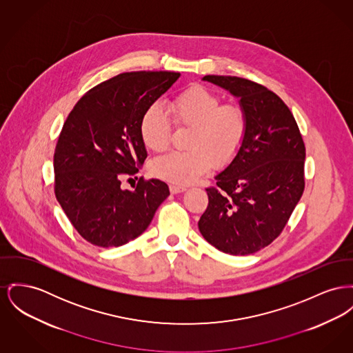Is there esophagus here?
Instances as JSON below:
<instances>
[{"label":"esophagus","instance_id":"1","mask_svg":"<svg viewBox=\"0 0 353 353\" xmlns=\"http://www.w3.org/2000/svg\"><path fill=\"white\" fill-rule=\"evenodd\" d=\"M169 190H170V193H173V194H177V193L185 192V190H187V188L183 187V185H176V184H172V185H169Z\"/></svg>","mask_w":353,"mask_h":353}]
</instances>
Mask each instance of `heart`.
Segmentation results:
<instances>
[{
    "mask_svg": "<svg viewBox=\"0 0 353 353\" xmlns=\"http://www.w3.org/2000/svg\"><path fill=\"white\" fill-rule=\"evenodd\" d=\"M179 128H190L187 152H170L150 163V173L176 184L201 179L209 168H223L237 156L244 143L248 119L241 105L221 104L220 97L203 85H192L169 104ZM140 137L146 149L163 152L169 146L172 128L163 106L149 105L140 120Z\"/></svg>",
    "mask_w": 353,
    "mask_h": 353,
    "instance_id": "heart-1",
    "label": "heart"
}]
</instances>
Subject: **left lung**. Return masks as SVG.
<instances>
[{"label":"left lung","instance_id":"1","mask_svg":"<svg viewBox=\"0 0 353 353\" xmlns=\"http://www.w3.org/2000/svg\"><path fill=\"white\" fill-rule=\"evenodd\" d=\"M204 81L237 97L248 129L237 156L207 188L199 229L214 248L245 256L279 237L304 192L305 146L284 101L268 88L233 76Z\"/></svg>","mask_w":353,"mask_h":353}]
</instances>
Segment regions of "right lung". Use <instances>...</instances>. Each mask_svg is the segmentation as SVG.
Returning <instances> with one entry per match:
<instances>
[{"mask_svg": "<svg viewBox=\"0 0 353 353\" xmlns=\"http://www.w3.org/2000/svg\"><path fill=\"white\" fill-rule=\"evenodd\" d=\"M179 77L121 73L88 90L63 123L54 150V193L90 244L112 248L134 240L169 196L164 181L141 177L129 190L121 179L134 176L148 156L139 130L144 110Z\"/></svg>", "mask_w": 353, "mask_h": 353, "instance_id": "add662e5", "label": "right lung"}]
</instances>
